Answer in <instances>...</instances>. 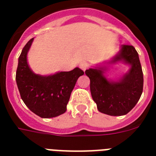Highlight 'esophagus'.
I'll list each match as a JSON object with an SVG mask.
<instances>
[{
	"label": "esophagus",
	"mask_w": 156,
	"mask_h": 156,
	"mask_svg": "<svg viewBox=\"0 0 156 156\" xmlns=\"http://www.w3.org/2000/svg\"><path fill=\"white\" fill-rule=\"evenodd\" d=\"M80 69L83 70L84 71L86 70V69H88V64L86 63V62H82V63H80Z\"/></svg>",
	"instance_id": "esophagus-1"
}]
</instances>
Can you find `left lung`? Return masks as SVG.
Returning <instances> with one entry per match:
<instances>
[{"instance_id":"8db88e82","label":"left lung","mask_w":156,"mask_h":156,"mask_svg":"<svg viewBox=\"0 0 156 156\" xmlns=\"http://www.w3.org/2000/svg\"><path fill=\"white\" fill-rule=\"evenodd\" d=\"M123 62L129 66V70L118 80H111L105 76L107 67L97 66L86 70L90 78V93L97 109L104 114L124 115L135 107L143 91V72L139 55L132 45H122L109 65Z\"/></svg>"}]
</instances>
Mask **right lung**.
<instances>
[{
    "instance_id": "right-lung-1",
    "label": "right lung",
    "mask_w": 156,
    "mask_h": 156,
    "mask_svg": "<svg viewBox=\"0 0 156 156\" xmlns=\"http://www.w3.org/2000/svg\"><path fill=\"white\" fill-rule=\"evenodd\" d=\"M33 40L24 46L18 59L16 80L20 97L27 107L41 118H52L64 114L77 80L84 71L76 67L70 71L53 75L35 74L27 63V53Z\"/></svg>"
}]
</instances>
